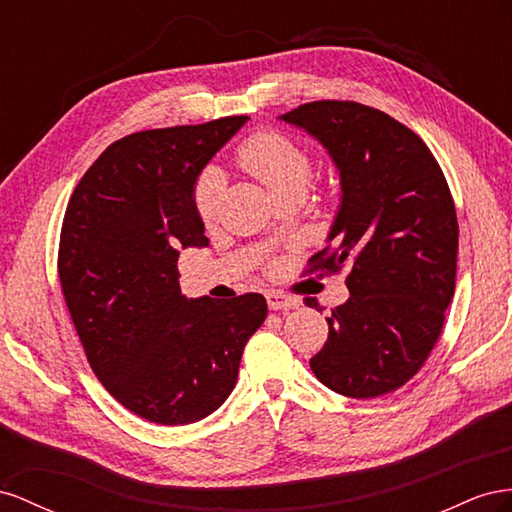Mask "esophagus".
I'll return each mask as SVG.
<instances>
[{"label": "esophagus", "instance_id": "obj_1", "mask_svg": "<svg viewBox=\"0 0 512 512\" xmlns=\"http://www.w3.org/2000/svg\"><path fill=\"white\" fill-rule=\"evenodd\" d=\"M266 300H268V306L272 311H287V309H294V306H298L296 298L279 294V291H268Z\"/></svg>", "mask_w": 512, "mask_h": 512}]
</instances>
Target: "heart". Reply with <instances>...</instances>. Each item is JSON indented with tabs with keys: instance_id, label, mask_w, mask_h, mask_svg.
I'll return each mask as SVG.
<instances>
[{
	"instance_id": "obj_1",
	"label": "heart",
	"mask_w": 512,
	"mask_h": 512,
	"mask_svg": "<svg viewBox=\"0 0 512 512\" xmlns=\"http://www.w3.org/2000/svg\"><path fill=\"white\" fill-rule=\"evenodd\" d=\"M238 165L264 184L281 201L287 197H304L313 175V156L279 130H264L246 139L236 154ZM225 188V178L218 169H206L195 184L193 208L199 221L210 223Z\"/></svg>"
}]
</instances>
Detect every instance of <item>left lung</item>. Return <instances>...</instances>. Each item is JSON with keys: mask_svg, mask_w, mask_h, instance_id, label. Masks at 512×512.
I'll list each match as a JSON object with an SVG mask.
<instances>
[{"mask_svg": "<svg viewBox=\"0 0 512 512\" xmlns=\"http://www.w3.org/2000/svg\"><path fill=\"white\" fill-rule=\"evenodd\" d=\"M281 120L324 145L341 175L330 244L309 272L347 266L349 298L326 317L311 369L345 397H382L410 382L442 334L457 276L455 201L427 143L384 111L315 100Z\"/></svg>", "mask_w": 512, "mask_h": 512, "instance_id": "obj_1", "label": "left lung"}]
</instances>
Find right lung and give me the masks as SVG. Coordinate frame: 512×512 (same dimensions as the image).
I'll list each match as a JSON object with an SVG mask.
<instances>
[{"label": "right lung", "instance_id": "1", "mask_svg": "<svg viewBox=\"0 0 512 512\" xmlns=\"http://www.w3.org/2000/svg\"><path fill=\"white\" fill-rule=\"evenodd\" d=\"M246 120L111 143L64 214L57 272L87 362L115 401L156 425H191L218 410L268 315L261 294L188 300L178 281L180 248L208 246L195 182Z\"/></svg>", "mask_w": 512, "mask_h": 512}]
</instances>
